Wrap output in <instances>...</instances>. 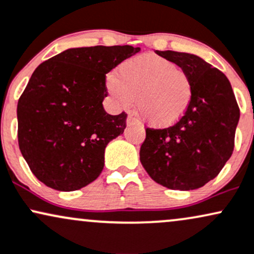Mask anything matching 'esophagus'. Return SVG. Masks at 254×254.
<instances>
[{
	"label": "esophagus",
	"instance_id": "obj_1",
	"mask_svg": "<svg viewBox=\"0 0 254 254\" xmlns=\"http://www.w3.org/2000/svg\"><path fill=\"white\" fill-rule=\"evenodd\" d=\"M127 126H138L140 128H142L141 124H140V121L136 120L135 118H133L132 115H129L127 118Z\"/></svg>",
	"mask_w": 254,
	"mask_h": 254
}]
</instances>
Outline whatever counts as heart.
<instances>
[{
	"label": "heart",
	"instance_id": "obj_1",
	"mask_svg": "<svg viewBox=\"0 0 254 254\" xmlns=\"http://www.w3.org/2000/svg\"><path fill=\"white\" fill-rule=\"evenodd\" d=\"M107 91L114 102L127 108L136 98V109L152 127H169L183 118L191 102L190 77L174 62L154 55H142L124 62L118 76L109 74Z\"/></svg>",
	"mask_w": 254,
	"mask_h": 254
}]
</instances>
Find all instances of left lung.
I'll return each mask as SVG.
<instances>
[{
	"label": "left lung",
	"instance_id": "1",
	"mask_svg": "<svg viewBox=\"0 0 254 254\" xmlns=\"http://www.w3.org/2000/svg\"><path fill=\"white\" fill-rule=\"evenodd\" d=\"M188 73L193 94L174 126L146 129L140 162L150 177L172 190H193L214 180L231 158L240 110L225 73L201 57L157 51Z\"/></svg>",
	"mask_w": 254,
	"mask_h": 254
}]
</instances>
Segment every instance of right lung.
I'll return each instance as SVG.
<instances>
[{"mask_svg": "<svg viewBox=\"0 0 254 254\" xmlns=\"http://www.w3.org/2000/svg\"><path fill=\"white\" fill-rule=\"evenodd\" d=\"M139 51L129 45L76 47L35 68L17 102V138L45 186L73 191L102 172L104 150L124 133L127 119L103 108L106 74Z\"/></svg>", "mask_w": 254, "mask_h": 254, "instance_id": "add662e5", "label": "right lung"}]
</instances>
